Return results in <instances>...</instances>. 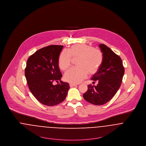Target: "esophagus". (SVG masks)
<instances>
[{"label":"esophagus","mask_w":146,"mask_h":146,"mask_svg":"<svg viewBox=\"0 0 146 146\" xmlns=\"http://www.w3.org/2000/svg\"><path fill=\"white\" fill-rule=\"evenodd\" d=\"M77 84H70V87H74L75 86H77Z\"/></svg>","instance_id":"obj_1"}]
</instances>
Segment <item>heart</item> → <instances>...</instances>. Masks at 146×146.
I'll return each mask as SVG.
<instances>
[{
    "instance_id": "1",
    "label": "heart",
    "mask_w": 146,
    "mask_h": 146,
    "mask_svg": "<svg viewBox=\"0 0 146 146\" xmlns=\"http://www.w3.org/2000/svg\"><path fill=\"white\" fill-rule=\"evenodd\" d=\"M78 67L69 69L64 75L65 80L71 84H79L88 76V72L93 75L97 72L103 62V54L93 46L86 44L71 46L67 52L63 51L58 57V66L62 70L69 68L72 58H77Z\"/></svg>"
}]
</instances>
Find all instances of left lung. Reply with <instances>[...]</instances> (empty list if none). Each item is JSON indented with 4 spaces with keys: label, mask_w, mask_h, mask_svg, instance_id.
<instances>
[{
    "label": "left lung",
    "mask_w": 146,
    "mask_h": 146,
    "mask_svg": "<svg viewBox=\"0 0 146 146\" xmlns=\"http://www.w3.org/2000/svg\"><path fill=\"white\" fill-rule=\"evenodd\" d=\"M99 47L103 53V62L92 77L96 86L89 85L87 92L83 94L85 100L94 105L101 106L110 100L119 89L124 74L121 59L104 44Z\"/></svg>",
    "instance_id": "1"
}]
</instances>
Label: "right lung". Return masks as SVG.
I'll use <instances>...</instances> for the list:
<instances>
[{
  "label": "right lung",
  "mask_w": 146,
  "mask_h": 146,
  "mask_svg": "<svg viewBox=\"0 0 146 146\" xmlns=\"http://www.w3.org/2000/svg\"><path fill=\"white\" fill-rule=\"evenodd\" d=\"M64 46L50 45L38 50L27 61L25 76L29 89L40 103L54 106L66 98L70 85L62 82L58 66V57ZM60 84L54 86L53 82Z\"/></svg>",
  "instance_id": "1"
}]
</instances>
